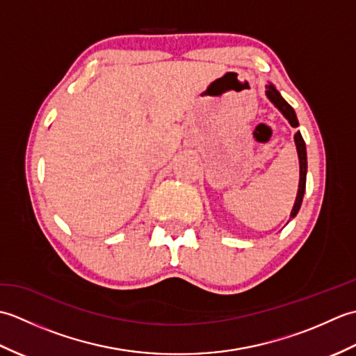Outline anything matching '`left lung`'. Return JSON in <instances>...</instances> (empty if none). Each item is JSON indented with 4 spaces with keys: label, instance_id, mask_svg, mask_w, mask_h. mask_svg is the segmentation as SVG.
<instances>
[{
    "label": "left lung",
    "instance_id": "1",
    "mask_svg": "<svg viewBox=\"0 0 356 356\" xmlns=\"http://www.w3.org/2000/svg\"><path fill=\"white\" fill-rule=\"evenodd\" d=\"M266 96L269 97V101L275 105V107L283 113V116L289 120V124L297 128L298 127V119L297 115H295L293 108L291 107L289 104H287L282 95H280L278 90L269 84L266 86ZM295 139V145H297V153H298V161H300V184H298V193H297V199H295L293 203V208L291 211V218H293L295 216L298 214L300 207H301V202H303L305 197V191H306V172H307V156H306V143L303 140V136H301L300 131L295 133L293 136Z\"/></svg>",
    "mask_w": 356,
    "mask_h": 356
}]
</instances>
